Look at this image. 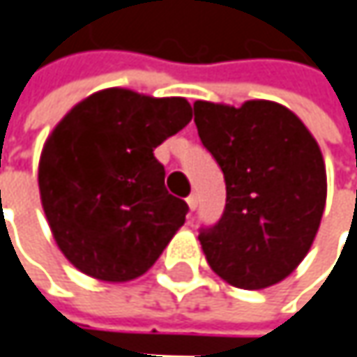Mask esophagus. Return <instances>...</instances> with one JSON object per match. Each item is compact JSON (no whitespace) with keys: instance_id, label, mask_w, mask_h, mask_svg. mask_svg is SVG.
<instances>
[{"instance_id":"1","label":"esophagus","mask_w":357,"mask_h":357,"mask_svg":"<svg viewBox=\"0 0 357 357\" xmlns=\"http://www.w3.org/2000/svg\"><path fill=\"white\" fill-rule=\"evenodd\" d=\"M185 202H188L190 211H196V208H198V196H196V194H190Z\"/></svg>"}]
</instances>
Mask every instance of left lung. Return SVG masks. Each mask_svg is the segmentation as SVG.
Masks as SVG:
<instances>
[{
  "label": "left lung",
  "instance_id": "8db88e82",
  "mask_svg": "<svg viewBox=\"0 0 357 357\" xmlns=\"http://www.w3.org/2000/svg\"><path fill=\"white\" fill-rule=\"evenodd\" d=\"M194 122L227 183L220 220L198 237L206 261L235 288L274 286L307 257L323 218L319 143L296 114L270 100L239 108L198 100Z\"/></svg>",
  "mask_w": 357,
  "mask_h": 357
}]
</instances>
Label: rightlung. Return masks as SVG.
Here are the masks:
<instances>
[{"instance_id":"right-lung-1","label":"right lung","mask_w":357,"mask_h":357,"mask_svg":"<svg viewBox=\"0 0 357 357\" xmlns=\"http://www.w3.org/2000/svg\"><path fill=\"white\" fill-rule=\"evenodd\" d=\"M192 120L185 98L124 87L91 93L63 116L40 153L38 188L52 237L83 274L143 275L185 222L153 151Z\"/></svg>"}]
</instances>
